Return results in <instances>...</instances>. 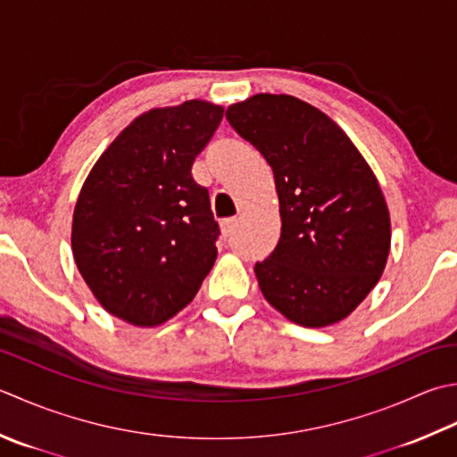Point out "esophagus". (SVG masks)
Listing matches in <instances>:
<instances>
[{
  "label": "esophagus",
  "mask_w": 457,
  "mask_h": 457,
  "mask_svg": "<svg viewBox=\"0 0 457 457\" xmlns=\"http://www.w3.org/2000/svg\"><path fill=\"white\" fill-rule=\"evenodd\" d=\"M236 228H237V220L236 218H228V220L221 221V234L226 236V237L234 234Z\"/></svg>",
  "instance_id": "esophagus-1"
}]
</instances>
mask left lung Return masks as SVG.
<instances>
[{
    "label": "left lung",
    "mask_w": 457,
    "mask_h": 457,
    "mask_svg": "<svg viewBox=\"0 0 457 457\" xmlns=\"http://www.w3.org/2000/svg\"><path fill=\"white\" fill-rule=\"evenodd\" d=\"M226 116L270 162L279 195V244L255 263L263 297L301 327L346 319L390 253V212L372 168L330 116L297 96L259 93Z\"/></svg>",
    "instance_id": "8db88e82"
}]
</instances>
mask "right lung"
<instances>
[{"instance_id": "1", "label": "right lung", "mask_w": 457, "mask_h": 457, "mask_svg": "<svg viewBox=\"0 0 457 457\" xmlns=\"http://www.w3.org/2000/svg\"><path fill=\"white\" fill-rule=\"evenodd\" d=\"M223 106L192 98L137 116L88 172L71 228L77 270L111 315L158 327L198 293L218 257L210 194L192 178Z\"/></svg>"}]
</instances>
